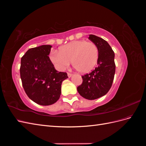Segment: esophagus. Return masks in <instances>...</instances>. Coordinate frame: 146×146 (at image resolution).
Wrapping results in <instances>:
<instances>
[{"label": "esophagus", "mask_w": 146, "mask_h": 146, "mask_svg": "<svg viewBox=\"0 0 146 146\" xmlns=\"http://www.w3.org/2000/svg\"><path fill=\"white\" fill-rule=\"evenodd\" d=\"M72 74H70V73H68V77L69 78H70L72 77Z\"/></svg>", "instance_id": "obj_1"}]
</instances>
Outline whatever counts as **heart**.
I'll return each instance as SVG.
<instances>
[{
    "label": "heart",
    "mask_w": 146,
    "mask_h": 146,
    "mask_svg": "<svg viewBox=\"0 0 146 146\" xmlns=\"http://www.w3.org/2000/svg\"><path fill=\"white\" fill-rule=\"evenodd\" d=\"M98 58V49L94 43L84 40L70 42L60 48L52 51L50 59L56 67L64 70L70 62L80 72H89L94 68Z\"/></svg>",
    "instance_id": "b5f03b06"
}]
</instances>
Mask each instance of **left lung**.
I'll return each instance as SVG.
<instances>
[{
    "label": "left lung",
    "mask_w": 146,
    "mask_h": 146,
    "mask_svg": "<svg viewBox=\"0 0 146 146\" xmlns=\"http://www.w3.org/2000/svg\"><path fill=\"white\" fill-rule=\"evenodd\" d=\"M88 39L98 47V66L82 76L83 83L77 87V91L85 99L94 100L105 95L111 88L116 66L114 53L107 41L93 35H90Z\"/></svg>",
    "instance_id": "obj_1"
}]
</instances>
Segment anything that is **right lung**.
<instances>
[{"label": "right lung", "instance_id": "add662e5", "mask_svg": "<svg viewBox=\"0 0 146 146\" xmlns=\"http://www.w3.org/2000/svg\"><path fill=\"white\" fill-rule=\"evenodd\" d=\"M50 45L29 49L21 58L20 75L25 93L34 102L47 106L55 104L61 93L66 72L55 69L48 55Z\"/></svg>", "mask_w": 146, "mask_h": 146}]
</instances>
